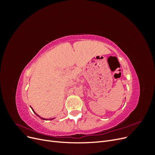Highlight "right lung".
<instances>
[{
    "label": "right lung",
    "mask_w": 155,
    "mask_h": 155,
    "mask_svg": "<svg viewBox=\"0 0 155 155\" xmlns=\"http://www.w3.org/2000/svg\"><path fill=\"white\" fill-rule=\"evenodd\" d=\"M31 109H32V108H31ZM32 110H33V111H34V113H35V114H36V115H37V116H39V117H40V116H39V115H38V114H36V113H35V112H34V110H33V109H32ZM40 118H41V119H43V120H46V119H45V118H41V117H40ZM53 119H54V118H51V119H49V120H53Z\"/></svg>",
    "instance_id": "add662e5"
}]
</instances>
